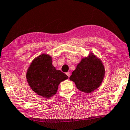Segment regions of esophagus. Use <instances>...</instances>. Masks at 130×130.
<instances>
[{
	"mask_svg": "<svg viewBox=\"0 0 130 130\" xmlns=\"http://www.w3.org/2000/svg\"><path fill=\"white\" fill-rule=\"evenodd\" d=\"M66 74L67 75V76H68V77H70V75H71V73H70V72H67V73H66Z\"/></svg>",
	"mask_w": 130,
	"mask_h": 130,
	"instance_id": "1",
	"label": "esophagus"
}]
</instances>
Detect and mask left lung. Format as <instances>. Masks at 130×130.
<instances>
[{
    "label": "left lung",
    "mask_w": 130,
    "mask_h": 130,
    "mask_svg": "<svg viewBox=\"0 0 130 130\" xmlns=\"http://www.w3.org/2000/svg\"><path fill=\"white\" fill-rule=\"evenodd\" d=\"M105 75V68L101 60L90 53L84 57L72 73L70 80L75 83L80 91L91 93L101 85Z\"/></svg>",
    "instance_id": "8db88e82"
}]
</instances>
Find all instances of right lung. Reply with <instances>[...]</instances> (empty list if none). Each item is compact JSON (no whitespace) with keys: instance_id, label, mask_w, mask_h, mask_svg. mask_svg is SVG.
I'll return each mask as SVG.
<instances>
[{"instance_id":"add662e5","label":"right lung","mask_w":130,"mask_h":130,"mask_svg":"<svg viewBox=\"0 0 130 130\" xmlns=\"http://www.w3.org/2000/svg\"><path fill=\"white\" fill-rule=\"evenodd\" d=\"M26 78L36 93L43 98H50L56 93L60 82L68 77L52 65L51 56L43 53L31 62L26 73Z\"/></svg>"}]
</instances>
